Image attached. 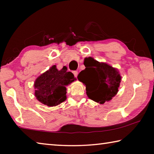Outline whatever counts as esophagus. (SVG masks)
I'll use <instances>...</instances> for the list:
<instances>
[{"mask_svg": "<svg viewBox=\"0 0 154 154\" xmlns=\"http://www.w3.org/2000/svg\"><path fill=\"white\" fill-rule=\"evenodd\" d=\"M73 74H74V76L75 77H77V75H78V72L77 71H74L73 72Z\"/></svg>", "mask_w": 154, "mask_h": 154, "instance_id": "esophagus-1", "label": "esophagus"}]
</instances>
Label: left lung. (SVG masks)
<instances>
[{
  "label": "left lung",
  "instance_id": "obj_1",
  "mask_svg": "<svg viewBox=\"0 0 154 154\" xmlns=\"http://www.w3.org/2000/svg\"><path fill=\"white\" fill-rule=\"evenodd\" d=\"M85 70L81 71L77 79L85 85L88 97L104 104L116 95L122 77L118 70L89 57L84 60Z\"/></svg>",
  "mask_w": 154,
  "mask_h": 154
}]
</instances>
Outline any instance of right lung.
<instances>
[{"instance_id":"1","label":"right lung","mask_w":154,"mask_h":154,"mask_svg":"<svg viewBox=\"0 0 154 154\" xmlns=\"http://www.w3.org/2000/svg\"><path fill=\"white\" fill-rule=\"evenodd\" d=\"M66 71V67L58 71L54 65L36 79L35 94L39 102L54 106L66 100V86L76 79L71 72Z\"/></svg>"}]
</instances>
